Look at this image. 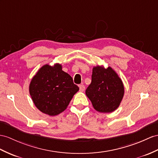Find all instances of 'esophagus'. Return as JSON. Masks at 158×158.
Here are the masks:
<instances>
[{"instance_id":"1","label":"esophagus","mask_w":158,"mask_h":158,"mask_svg":"<svg viewBox=\"0 0 158 158\" xmlns=\"http://www.w3.org/2000/svg\"><path fill=\"white\" fill-rule=\"evenodd\" d=\"M79 88L80 92H84V90H85V86L83 84H80V85H79Z\"/></svg>"}]
</instances>
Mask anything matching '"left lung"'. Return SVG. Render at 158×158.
I'll use <instances>...</instances> for the list:
<instances>
[{"label":"left lung","instance_id":"8db88e82","mask_svg":"<svg viewBox=\"0 0 158 158\" xmlns=\"http://www.w3.org/2000/svg\"><path fill=\"white\" fill-rule=\"evenodd\" d=\"M121 79L112 68L97 66L92 69V82L86 94L94 109L100 113H111L116 110L124 96Z\"/></svg>","mask_w":158,"mask_h":158}]
</instances>
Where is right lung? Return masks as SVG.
<instances>
[{"label":"right lung","instance_id":"right-lung-1","mask_svg":"<svg viewBox=\"0 0 158 158\" xmlns=\"http://www.w3.org/2000/svg\"><path fill=\"white\" fill-rule=\"evenodd\" d=\"M78 86L72 77L62 70L60 64H45L33 76L29 84V93L34 105L49 116L59 114L66 109Z\"/></svg>","mask_w":158,"mask_h":158}]
</instances>
